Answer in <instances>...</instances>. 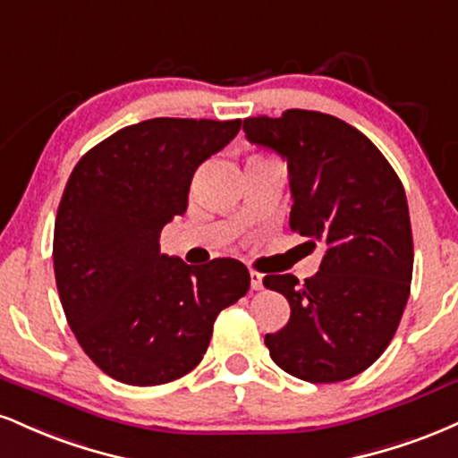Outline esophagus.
<instances>
[{"instance_id":"esophagus-1","label":"esophagus","mask_w":458,"mask_h":458,"mask_svg":"<svg viewBox=\"0 0 458 458\" xmlns=\"http://www.w3.org/2000/svg\"><path fill=\"white\" fill-rule=\"evenodd\" d=\"M250 289H255V292H259V289H263V276L259 272L250 270Z\"/></svg>"}]
</instances>
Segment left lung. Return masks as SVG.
<instances>
[{"mask_svg": "<svg viewBox=\"0 0 458 458\" xmlns=\"http://www.w3.org/2000/svg\"><path fill=\"white\" fill-rule=\"evenodd\" d=\"M246 139L287 163L289 225L324 259L313 278L267 274L292 306L266 335L274 362L310 384L367 370L390 345L410 298L413 240L405 188L370 139L335 115L289 109L249 117Z\"/></svg>", "mask_w": 458, "mask_h": 458, "instance_id": "1", "label": "left lung"}]
</instances>
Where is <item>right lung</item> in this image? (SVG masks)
I'll return each instance as SVG.
<instances>
[{"mask_svg": "<svg viewBox=\"0 0 458 458\" xmlns=\"http://www.w3.org/2000/svg\"><path fill=\"white\" fill-rule=\"evenodd\" d=\"M242 122L156 117L91 148L68 177L53 233L64 313L98 369L158 386L201 362L218 313L250 287L235 259L188 266L160 252V231L188 208L197 166Z\"/></svg>", "mask_w": 458, "mask_h": 458, "instance_id": "1", "label": "right lung"}]
</instances>
